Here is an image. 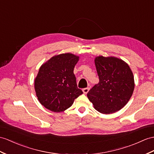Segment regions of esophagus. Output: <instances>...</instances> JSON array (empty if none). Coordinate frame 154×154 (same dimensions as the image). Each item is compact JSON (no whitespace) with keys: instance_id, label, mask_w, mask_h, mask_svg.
I'll return each mask as SVG.
<instances>
[{"instance_id":"1","label":"esophagus","mask_w":154,"mask_h":154,"mask_svg":"<svg viewBox=\"0 0 154 154\" xmlns=\"http://www.w3.org/2000/svg\"><path fill=\"white\" fill-rule=\"evenodd\" d=\"M89 90V88H84L83 89H82V91H83L84 94H86V93H88Z\"/></svg>"}]
</instances>
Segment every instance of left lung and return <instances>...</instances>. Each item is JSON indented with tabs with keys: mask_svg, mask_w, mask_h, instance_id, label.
<instances>
[{
	"mask_svg": "<svg viewBox=\"0 0 154 154\" xmlns=\"http://www.w3.org/2000/svg\"><path fill=\"white\" fill-rule=\"evenodd\" d=\"M99 82L87 96L95 110L102 114L117 112L128 103L134 88L130 67L118 58L99 56L95 59Z\"/></svg>",
	"mask_w": 154,
	"mask_h": 154,
	"instance_id": "left-lung-1",
	"label": "left lung"
}]
</instances>
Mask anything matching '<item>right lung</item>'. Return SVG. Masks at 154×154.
Listing matches in <instances>:
<instances>
[{
    "label": "right lung",
    "mask_w": 154,
    "mask_h": 154,
    "mask_svg": "<svg viewBox=\"0 0 154 154\" xmlns=\"http://www.w3.org/2000/svg\"><path fill=\"white\" fill-rule=\"evenodd\" d=\"M79 57L72 54L55 55L40 66L35 81L38 99L45 108L63 112L83 92L77 87L74 68Z\"/></svg>",
    "instance_id": "right-lung-1"
}]
</instances>
